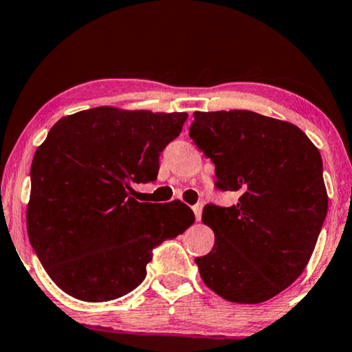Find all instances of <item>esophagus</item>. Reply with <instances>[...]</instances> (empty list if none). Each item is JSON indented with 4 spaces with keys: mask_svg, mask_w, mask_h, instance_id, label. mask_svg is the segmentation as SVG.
Returning <instances> with one entry per match:
<instances>
[{
    "mask_svg": "<svg viewBox=\"0 0 352 352\" xmlns=\"http://www.w3.org/2000/svg\"><path fill=\"white\" fill-rule=\"evenodd\" d=\"M202 208H204L202 204H197V205L192 206V211H194V214H196L197 221H200V217H202Z\"/></svg>",
    "mask_w": 352,
    "mask_h": 352,
    "instance_id": "1",
    "label": "esophagus"
}]
</instances>
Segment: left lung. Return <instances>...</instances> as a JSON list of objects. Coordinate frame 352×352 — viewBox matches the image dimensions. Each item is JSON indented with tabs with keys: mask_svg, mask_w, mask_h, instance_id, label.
Wrapping results in <instances>:
<instances>
[{
	"mask_svg": "<svg viewBox=\"0 0 352 352\" xmlns=\"http://www.w3.org/2000/svg\"><path fill=\"white\" fill-rule=\"evenodd\" d=\"M189 138L214 163V188L239 196L205 205L214 246L196 258L200 277L230 302H265L302 274L324 224L321 155L296 125L243 109L194 113Z\"/></svg>",
	"mask_w": 352,
	"mask_h": 352,
	"instance_id": "1",
	"label": "left lung"
}]
</instances>
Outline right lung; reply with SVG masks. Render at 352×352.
Wrapping results in <instances>:
<instances>
[{"mask_svg": "<svg viewBox=\"0 0 352 352\" xmlns=\"http://www.w3.org/2000/svg\"><path fill=\"white\" fill-rule=\"evenodd\" d=\"M186 113L80 111L56 122L31 164L26 227L34 252L63 292L86 302L130 293L153 249L180 235L194 213L180 200L138 202Z\"/></svg>", "mask_w": 352, "mask_h": 352, "instance_id": "1", "label": "right lung"}]
</instances>
